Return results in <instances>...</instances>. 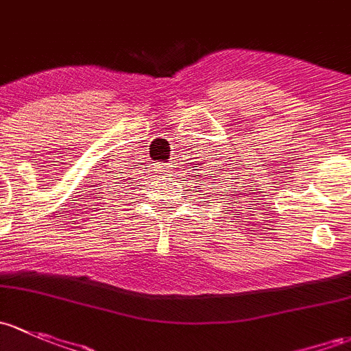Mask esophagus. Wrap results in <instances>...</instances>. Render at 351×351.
<instances>
[{
	"mask_svg": "<svg viewBox=\"0 0 351 351\" xmlns=\"http://www.w3.org/2000/svg\"><path fill=\"white\" fill-rule=\"evenodd\" d=\"M167 167H169V169H171V167H172V165H171V164H169V165H167Z\"/></svg>",
	"mask_w": 351,
	"mask_h": 351,
	"instance_id": "esophagus-1",
	"label": "esophagus"
}]
</instances>
